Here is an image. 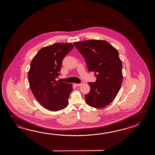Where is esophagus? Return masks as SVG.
<instances>
[{
  "instance_id": "esophagus-1",
  "label": "esophagus",
  "mask_w": 155,
  "mask_h": 155,
  "mask_svg": "<svg viewBox=\"0 0 155 155\" xmlns=\"http://www.w3.org/2000/svg\"><path fill=\"white\" fill-rule=\"evenodd\" d=\"M81 84H74V85L76 86H81Z\"/></svg>"
}]
</instances>
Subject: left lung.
I'll return each mask as SVG.
<instances>
[{
    "mask_svg": "<svg viewBox=\"0 0 155 155\" xmlns=\"http://www.w3.org/2000/svg\"><path fill=\"white\" fill-rule=\"evenodd\" d=\"M85 60L89 72L95 73V82H89L90 92L85 96L89 106L102 108L115 98L122 84V64L117 50L101 40L74 43Z\"/></svg>",
    "mask_w": 155,
    "mask_h": 155,
    "instance_id": "left-lung-1",
    "label": "left lung"
}]
</instances>
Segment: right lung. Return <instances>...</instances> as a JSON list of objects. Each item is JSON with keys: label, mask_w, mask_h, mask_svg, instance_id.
Instances as JSON below:
<instances>
[{"label": "right lung", "mask_w": 155, "mask_h": 155, "mask_svg": "<svg viewBox=\"0 0 155 155\" xmlns=\"http://www.w3.org/2000/svg\"><path fill=\"white\" fill-rule=\"evenodd\" d=\"M70 43H55L41 48L33 58L29 73L30 87L37 101L52 111L65 109L73 85L56 81L65 56L73 49Z\"/></svg>", "instance_id": "1"}]
</instances>
